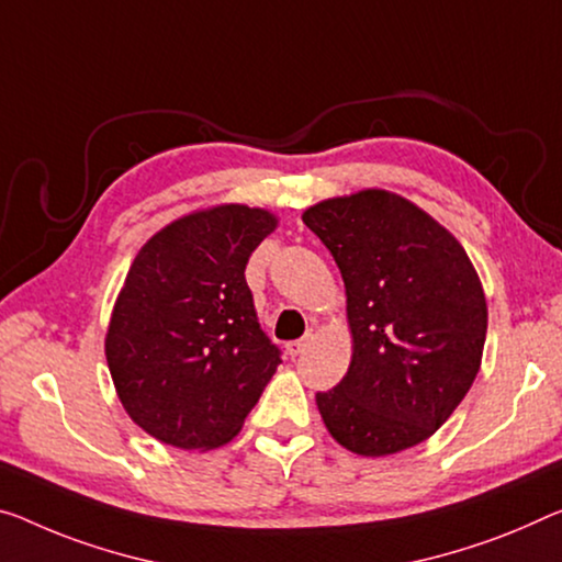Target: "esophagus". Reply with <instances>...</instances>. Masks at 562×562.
Listing matches in <instances>:
<instances>
[{
    "label": "esophagus",
    "mask_w": 562,
    "mask_h": 562,
    "mask_svg": "<svg viewBox=\"0 0 562 562\" xmlns=\"http://www.w3.org/2000/svg\"><path fill=\"white\" fill-rule=\"evenodd\" d=\"M308 344H311V336H304V339L289 341V344H286V351L291 353V357H299V353H304V351H306Z\"/></svg>",
    "instance_id": "esophagus-1"
}]
</instances>
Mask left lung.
I'll return each instance as SVG.
<instances>
[{"instance_id": "1", "label": "left lung", "mask_w": 562, "mask_h": 562, "mask_svg": "<svg viewBox=\"0 0 562 562\" xmlns=\"http://www.w3.org/2000/svg\"><path fill=\"white\" fill-rule=\"evenodd\" d=\"M347 289L351 364L316 394L329 435L361 457L425 442L460 407L487 334L482 281L460 240L382 188L304 211Z\"/></svg>"}]
</instances>
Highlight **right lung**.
<instances>
[{"mask_svg": "<svg viewBox=\"0 0 562 562\" xmlns=\"http://www.w3.org/2000/svg\"><path fill=\"white\" fill-rule=\"evenodd\" d=\"M279 215L221 203L180 215L137 251L105 334L117 400L178 450L231 442L281 364L246 283Z\"/></svg>", "mask_w": 562, "mask_h": 562, "instance_id": "obj_1", "label": "right lung"}]
</instances>
